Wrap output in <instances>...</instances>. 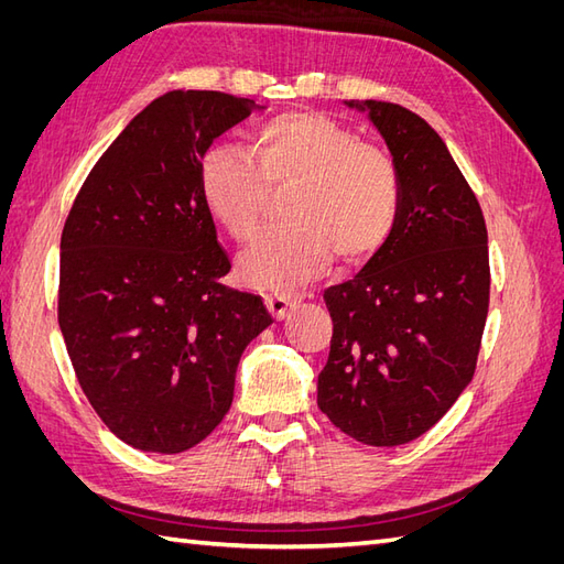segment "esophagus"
<instances>
[{
    "label": "esophagus",
    "mask_w": 564,
    "mask_h": 564,
    "mask_svg": "<svg viewBox=\"0 0 564 564\" xmlns=\"http://www.w3.org/2000/svg\"><path fill=\"white\" fill-rule=\"evenodd\" d=\"M296 301L289 296V294H265V305H268V311H270V315L275 317V319H282V317H286V313H289V308H292Z\"/></svg>",
    "instance_id": "1"
}]
</instances>
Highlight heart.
Returning <instances> with one entry per match:
<instances>
[{
    "instance_id": "1",
    "label": "heart",
    "mask_w": 564,
    "mask_h": 564,
    "mask_svg": "<svg viewBox=\"0 0 564 564\" xmlns=\"http://www.w3.org/2000/svg\"><path fill=\"white\" fill-rule=\"evenodd\" d=\"M209 214L237 242L261 224L270 185L294 183L286 197L292 224L261 235L240 259V275L261 289H294L332 261H360L377 251L400 212L398 166L377 145L319 112H286L263 122L249 150L218 143L197 166Z\"/></svg>"
}]
</instances>
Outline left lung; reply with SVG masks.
Listing matches in <instances>:
<instances>
[{
  "instance_id": "obj_1",
  "label": "left lung",
  "mask_w": 564,
  "mask_h": 564,
  "mask_svg": "<svg viewBox=\"0 0 564 564\" xmlns=\"http://www.w3.org/2000/svg\"><path fill=\"white\" fill-rule=\"evenodd\" d=\"M400 174V212L367 265L324 292L334 334L317 404L371 447L416 440L470 383L489 311L485 216L445 141L416 112L365 100Z\"/></svg>"
}]
</instances>
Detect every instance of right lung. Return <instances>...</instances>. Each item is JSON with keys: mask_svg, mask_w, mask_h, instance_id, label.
<instances>
[{"mask_svg": "<svg viewBox=\"0 0 564 564\" xmlns=\"http://www.w3.org/2000/svg\"><path fill=\"white\" fill-rule=\"evenodd\" d=\"M253 100L169 91L135 115L79 187L61 237L58 324L94 412L127 445L181 454L232 404L235 373L272 322L226 286V249L197 166Z\"/></svg>", "mask_w": 564, "mask_h": 564, "instance_id": "right-lung-1", "label": "right lung"}]
</instances>
